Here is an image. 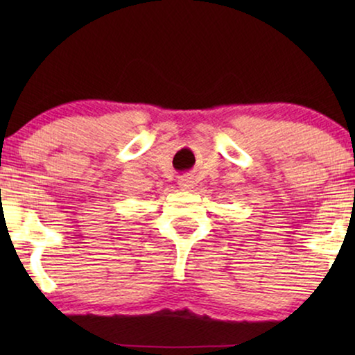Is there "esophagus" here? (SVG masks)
<instances>
[{
  "label": "esophagus",
  "instance_id": "esophagus-1",
  "mask_svg": "<svg viewBox=\"0 0 355 355\" xmlns=\"http://www.w3.org/2000/svg\"><path fill=\"white\" fill-rule=\"evenodd\" d=\"M179 187H181L182 191H191V189H193V179L191 176H187V174H184V176L179 178Z\"/></svg>",
  "mask_w": 355,
  "mask_h": 355
}]
</instances>
